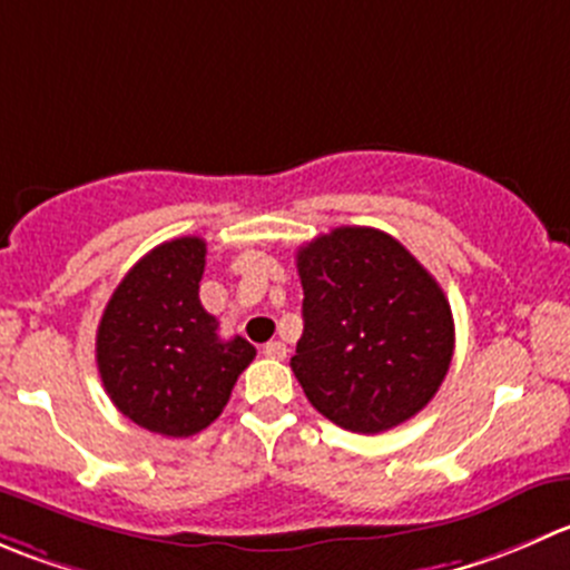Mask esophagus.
<instances>
[{
	"label": "esophagus",
	"mask_w": 570,
	"mask_h": 570,
	"mask_svg": "<svg viewBox=\"0 0 570 570\" xmlns=\"http://www.w3.org/2000/svg\"><path fill=\"white\" fill-rule=\"evenodd\" d=\"M264 356L267 358H286V345L284 342H267V345H264Z\"/></svg>",
	"instance_id": "34e87169"
}]
</instances>
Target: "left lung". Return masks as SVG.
Here are the masks:
<instances>
[{"instance_id": "obj_1", "label": "left lung", "mask_w": 570, "mask_h": 570, "mask_svg": "<svg viewBox=\"0 0 570 570\" xmlns=\"http://www.w3.org/2000/svg\"><path fill=\"white\" fill-rule=\"evenodd\" d=\"M303 336L292 373L347 432L414 417L449 373L454 317L432 273L390 234L334 228L297 250Z\"/></svg>"}]
</instances>
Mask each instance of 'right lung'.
Listing matches in <instances>:
<instances>
[{"label": "right lung", "instance_id": "1", "mask_svg": "<svg viewBox=\"0 0 570 570\" xmlns=\"http://www.w3.org/2000/svg\"><path fill=\"white\" fill-rule=\"evenodd\" d=\"M206 242L153 247L121 278L97 328V367L125 417L164 438H191L223 414L256 347L223 340L200 303Z\"/></svg>", "mask_w": 570, "mask_h": 570}]
</instances>
